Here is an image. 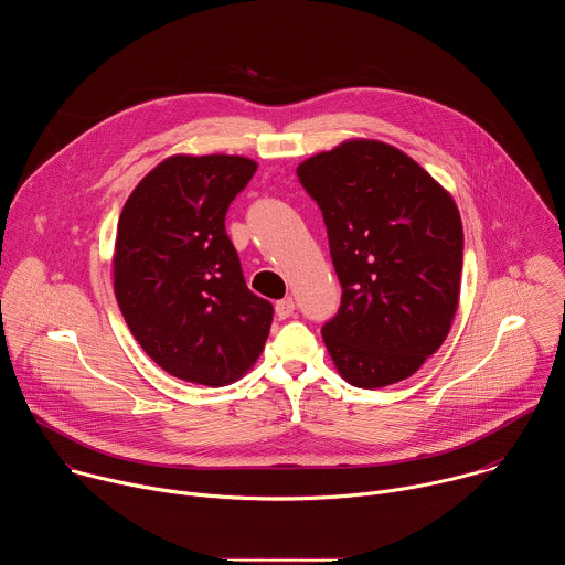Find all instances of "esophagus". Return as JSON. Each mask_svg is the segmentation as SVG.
Segmentation results:
<instances>
[{
	"label": "esophagus",
	"instance_id": "1",
	"mask_svg": "<svg viewBox=\"0 0 565 565\" xmlns=\"http://www.w3.org/2000/svg\"><path fill=\"white\" fill-rule=\"evenodd\" d=\"M275 312H277V317H279V319H286V317H290V315L295 312V301H292L290 297H286V299H279V301L275 303Z\"/></svg>",
	"mask_w": 565,
	"mask_h": 565
}]
</instances>
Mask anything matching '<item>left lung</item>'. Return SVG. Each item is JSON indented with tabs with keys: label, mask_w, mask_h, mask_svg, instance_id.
<instances>
[{
	"label": "left lung",
	"mask_w": 565,
	"mask_h": 565,
	"mask_svg": "<svg viewBox=\"0 0 565 565\" xmlns=\"http://www.w3.org/2000/svg\"><path fill=\"white\" fill-rule=\"evenodd\" d=\"M299 183L317 201L342 284L321 338L340 375L380 388L414 375L445 342L458 308L462 223L451 194L380 140L310 156Z\"/></svg>",
	"instance_id": "1"
}]
</instances>
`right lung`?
Here are the masks:
<instances>
[{"label": "right lung", "instance_id": "1", "mask_svg": "<svg viewBox=\"0 0 565 565\" xmlns=\"http://www.w3.org/2000/svg\"><path fill=\"white\" fill-rule=\"evenodd\" d=\"M257 163L177 153L129 194L116 232L114 290L142 351L170 375L225 386L262 355L273 303L248 290L225 212Z\"/></svg>", "mask_w": 565, "mask_h": 565}]
</instances>
